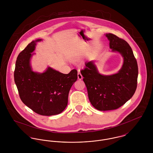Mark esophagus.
<instances>
[{
    "label": "esophagus",
    "instance_id": "esophagus-1",
    "mask_svg": "<svg viewBox=\"0 0 153 153\" xmlns=\"http://www.w3.org/2000/svg\"><path fill=\"white\" fill-rule=\"evenodd\" d=\"M78 79H79V80L82 79V75H81V74L79 72H78Z\"/></svg>",
    "mask_w": 153,
    "mask_h": 153
}]
</instances>
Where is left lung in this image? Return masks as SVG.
Masks as SVG:
<instances>
[{
  "label": "left lung",
  "instance_id": "1",
  "mask_svg": "<svg viewBox=\"0 0 153 153\" xmlns=\"http://www.w3.org/2000/svg\"><path fill=\"white\" fill-rule=\"evenodd\" d=\"M105 36L112 51L120 53L124 58L121 69L111 75H101L94 62L90 61L81 71L89 101L100 111L117 109L128 101L135 92L138 74L137 62L129 44L112 33Z\"/></svg>",
  "mask_w": 153,
  "mask_h": 153
}]
</instances>
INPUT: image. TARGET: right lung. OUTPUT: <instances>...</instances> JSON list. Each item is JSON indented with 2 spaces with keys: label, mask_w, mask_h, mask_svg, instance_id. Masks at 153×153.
I'll return each mask as SVG.
<instances>
[{
  "label": "right lung",
  "mask_w": 153,
  "mask_h": 153,
  "mask_svg": "<svg viewBox=\"0 0 153 153\" xmlns=\"http://www.w3.org/2000/svg\"><path fill=\"white\" fill-rule=\"evenodd\" d=\"M37 39L28 44L19 54L14 71L15 82L22 102L35 112L45 116L61 113L68 104L69 90L77 80L72 69L64 74L48 67L43 73L33 72L30 64Z\"/></svg>",
  "instance_id": "right-lung-1"
}]
</instances>
